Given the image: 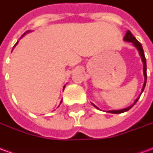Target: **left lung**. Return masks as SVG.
Listing matches in <instances>:
<instances>
[{"mask_svg":"<svg viewBox=\"0 0 153 153\" xmlns=\"http://www.w3.org/2000/svg\"><path fill=\"white\" fill-rule=\"evenodd\" d=\"M124 40L126 41V42H132V43L134 44L135 47H137V49L138 50V52H139L140 56H141L142 60H143V74H144V83H143V89H142V93H143V91L144 90L145 85H146V82H147V65H146V58H145L143 49V47H142L141 43H140V42H138V41L134 38V36L132 34L131 32L129 31V30H128L127 33H126V34H125V36L124 37ZM138 98H139V97H138ZM138 98H137V99L135 100L134 103L132 106H128V107H127V108H125V109H122V110H119V111H109L108 112L114 113V114H119V113L125 112V111H128V110L130 109L132 106H134L135 103L137 102V101L138 100ZM93 106H95L96 108H97L95 105H93Z\"/></svg>","mask_w":153,"mask_h":153,"instance_id":"1","label":"left lung"}]
</instances>
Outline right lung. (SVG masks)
<instances>
[{
	"label": "right lung",
	"instance_id": "add662e5",
	"mask_svg": "<svg viewBox=\"0 0 153 153\" xmlns=\"http://www.w3.org/2000/svg\"><path fill=\"white\" fill-rule=\"evenodd\" d=\"M23 36H24V35H23ZM23 36H22V37H23ZM17 43H18V42H17L15 43V46H14V47H15V46H16V44H17ZM64 88H65V87H64ZM61 102H62V100H61ZM61 102H60V103H61Z\"/></svg>",
	"mask_w": 153,
	"mask_h": 153
}]
</instances>
